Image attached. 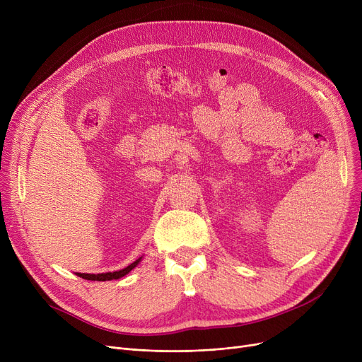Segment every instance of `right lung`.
<instances>
[{
	"label": "right lung",
	"mask_w": 362,
	"mask_h": 362,
	"mask_svg": "<svg viewBox=\"0 0 362 362\" xmlns=\"http://www.w3.org/2000/svg\"><path fill=\"white\" fill-rule=\"evenodd\" d=\"M141 259H142V257L138 258L135 262H132L130 265H127V267H124L123 270H119V272H108V273H98V274H89V273H76V274H78L82 279H85V280H97V281L117 280V279H122L123 276L129 274L141 262Z\"/></svg>",
	"instance_id": "1"
}]
</instances>
